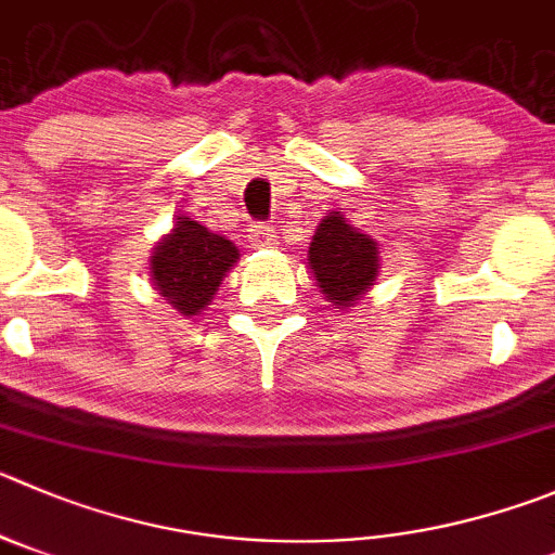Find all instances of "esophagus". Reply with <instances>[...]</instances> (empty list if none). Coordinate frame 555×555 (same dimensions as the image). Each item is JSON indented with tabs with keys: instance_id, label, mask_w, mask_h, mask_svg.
<instances>
[{
	"instance_id": "34e87169",
	"label": "esophagus",
	"mask_w": 555,
	"mask_h": 555,
	"mask_svg": "<svg viewBox=\"0 0 555 555\" xmlns=\"http://www.w3.org/2000/svg\"><path fill=\"white\" fill-rule=\"evenodd\" d=\"M276 237H279L276 227L266 224V221L248 227V241H251V246H257V248L273 246V243H276Z\"/></svg>"
}]
</instances>
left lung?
I'll list each match as a JSON object with an SVG mask.
<instances>
[{
    "label": "left lung",
    "instance_id": "1",
    "mask_svg": "<svg viewBox=\"0 0 555 555\" xmlns=\"http://www.w3.org/2000/svg\"><path fill=\"white\" fill-rule=\"evenodd\" d=\"M314 279L336 309L350 307L377 276V243L356 232L339 214L325 216L309 246Z\"/></svg>",
    "mask_w": 555,
    "mask_h": 555
}]
</instances>
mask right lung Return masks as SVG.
I'll return each mask as SVG.
<instances>
[{
    "label": "right lung",
    "instance_id": "1",
    "mask_svg": "<svg viewBox=\"0 0 555 555\" xmlns=\"http://www.w3.org/2000/svg\"><path fill=\"white\" fill-rule=\"evenodd\" d=\"M235 260L237 248L227 237L207 232L196 221L180 219L172 235L155 248L150 271L160 295L189 318L207 307Z\"/></svg>",
    "mask_w": 555,
    "mask_h": 555
}]
</instances>
